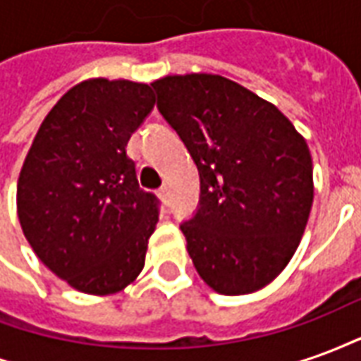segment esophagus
Listing matches in <instances>:
<instances>
[{
    "label": "esophagus",
    "instance_id": "34e87169",
    "mask_svg": "<svg viewBox=\"0 0 361 361\" xmlns=\"http://www.w3.org/2000/svg\"><path fill=\"white\" fill-rule=\"evenodd\" d=\"M158 197L162 199V203L168 204V199H170V191H168V188H166V185H162V188L158 189Z\"/></svg>",
    "mask_w": 361,
    "mask_h": 361
}]
</instances>
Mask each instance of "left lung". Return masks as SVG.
I'll return each instance as SVG.
<instances>
[{
    "instance_id": "1",
    "label": "left lung",
    "mask_w": 361,
    "mask_h": 361,
    "mask_svg": "<svg viewBox=\"0 0 361 361\" xmlns=\"http://www.w3.org/2000/svg\"><path fill=\"white\" fill-rule=\"evenodd\" d=\"M152 87L199 170V207L180 224L199 276L224 295L267 286L310 219L307 142L276 106L226 77L170 75Z\"/></svg>"
}]
</instances>
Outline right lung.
I'll list each match as a JSON object with an SVG mask.
<instances>
[{
	"label": "right lung",
	"instance_id": "add662e5",
	"mask_svg": "<svg viewBox=\"0 0 361 361\" xmlns=\"http://www.w3.org/2000/svg\"><path fill=\"white\" fill-rule=\"evenodd\" d=\"M152 108L145 82L82 81L51 108L25 158L23 234L44 265L85 294H116L145 267L158 199L139 188L126 147Z\"/></svg>",
	"mask_w": 361,
	"mask_h": 361
}]
</instances>
